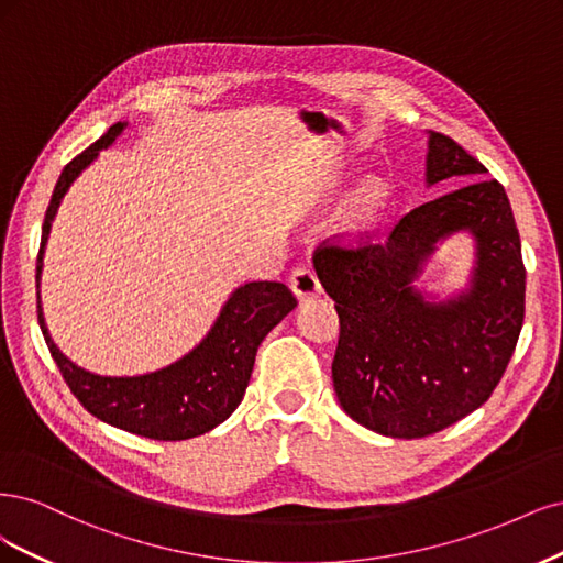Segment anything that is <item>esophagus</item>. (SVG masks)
Masks as SVG:
<instances>
[{"mask_svg":"<svg viewBox=\"0 0 563 563\" xmlns=\"http://www.w3.org/2000/svg\"><path fill=\"white\" fill-rule=\"evenodd\" d=\"M289 285H292V292L299 299H308V297H316L322 292V285L316 276V271L306 264H301L292 271V276H289Z\"/></svg>","mask_w":563,"mask_h":563,"instance_id":"34e87169","label":"esophagus"}]
</instances>
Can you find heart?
I'll return each instance as SVG.
<instances>
[{
  "label": "heart",
  "mask_w": 563,
  "mask_h": 563,
  "mask_svg": "<svg viewBox=\"0 0 563 563\" xmlns=\"http://www.w3.org/2000/svg\"><path fill=\"white\" fill-rule=\"evenodd\" d=\"M384 201H386V185L380 183L378 177H369L367 183L353 194L343 220H346L351 229L367 227L380 210V206H384Z\"/></svg>",
  "instance_id": "heart-1"
}]
</instances>
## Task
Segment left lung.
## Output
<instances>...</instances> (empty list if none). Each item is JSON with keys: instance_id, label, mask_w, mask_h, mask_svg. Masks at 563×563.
I'll list each match as a JSON object with an SVG mask.
<instances>
[{"instance_id": "obj_1", "label": "left lung", "mask_w": 563, "mask_h": 563, "mask_svg": "<svg viewBox=\"0 0 563 563\" xmlns=\"http://www.w3.org/2000/svg\"><path fill=\"white\" fill-rule=\"evenodd\" d=\"M484 173L459 142L428 133V187ZM461 230L476 239L474 278L461 296L428 302L412 280L437 243ZM313 264L339 313L332 378L353 421L386 438L416 440L492 397L517 346L526 292L519 231L496 179L413 208L386 241L322 243Z\"/></svg>"}]
</instances>
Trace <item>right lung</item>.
Returning <instances> with one entry per match:
<instances>
[{
    "instance_id": "right-lung-1",
    "label": "right lung",
    "mask_w": 563,
    "mask_h": 563,
    "mask_svg": "<svg viewBox=\"0 0 563 563\" xmlns=\"http://www.w3.org/2000/svg\"><path fill=\"white\" fill-rule=\"evenodd\" d=\"M123 129L125 123H114L98 142L71 158L60 173L42 227L37 289L51 224L56 220L67 189L102 150L110 147ZM295 306V295L283 283H245L231 292L210 332L185 357L140 376H100L77 367L53 343L37 292V318L46 346L65 384L84 409L114 428L163 442L198 438L229 419L243 400L260 343Z\"/></svg>"
}]
</instances>
